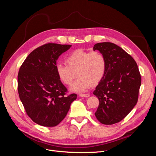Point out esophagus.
<instances>
[{"mask_svg":"<svg viewBox=\"0 0 156 156\" xmlns=\"http://www.w3.org/2000/svg\"><path fill=\"white\" fill-rule=\"evenodd\" d=\"M79 96L81 97H85V98H88L90 96V94H80Z\"/></svg>","mask_w":156,"mask_h":156,"instance_id":"34e87169","label":"esophagus"}]
</instances>
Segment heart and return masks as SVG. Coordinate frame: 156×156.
I'll return each instance as SVG.
<instances>
[{"mask_svg":"<svg viewBox=\"0 0 156 156\" xmlns=\"http://www.w3.org/2000/svg\"><path fill=\"white\" fill-rule=\"evenodd\" d=\"M67 64L58 63L56 70L60 79L66 85H70L79 75L72 90L84 92L90 87L96 85L105 73V56L100 51H88L82 49L74 51L66 58Z\"/></svg>","mask_w":156,"mask_h":156,"instance_id":"1","label":"heart"}]
</instances>
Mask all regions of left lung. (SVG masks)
<instances>
[{
    "label": "left lung",
    "mask_w": 156,
    "mask_h": 156,
    "mask_svg": "<svg viewBox=\"0 0 156 156\" xmlns=\"http://www.w3.org/2000/svg\"><path fill=\"white\" fill-rule=\"evenodd\" d=\"M105 56L104 77L93 94L100 104L95 112L103 124L112 125L123 120L138 101L141 76L135 60L117 45L102 42L94 45Z\"/></svg>",
    "instance_id": "8db88e82"
}]
</instances>
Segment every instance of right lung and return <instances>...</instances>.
I'll return each mask as SVG.
<instances>
[{"instance_id":"right-lung-1","label":"right lung","mask_w":156,"mask_h":156,"mask_svg":"<svg viewBox=\"0 0 156 156\" xmlns=\"http://www.w3.org/2000/svg\"><path fill=\"white\" fill-rule=\"evenodd\" d=\"M72 45L48 43L35 49L21 66L18 93L27 115L35 123L54 127L66 116L76 94L68 90L56 70V60Z\"/></svg>"}]
</instances>
